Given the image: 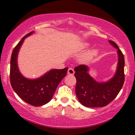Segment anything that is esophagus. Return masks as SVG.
Returning a JSON list of instances; mask_svg holds the SVG:
<instances>
[{
    "instance_id": "esophagus-1",
    "label": "esophagus",
    "mask_w": 135,
    "mask_h": 135,
    "mask_svg": "<svg viewBox=\"0 0 135 135\" xmlns=\"http://www.w3.org/2000/svg\"><path fill=\"white\" fill-rule=\"evenodd\" d=\"M74 73H75V72H74V70L72 69V68H69V70H68V74L69 75H74Z\"/></svg>"
}]
</instances>
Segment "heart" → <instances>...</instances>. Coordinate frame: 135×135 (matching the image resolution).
I'll list each match as a JSON object with an SVG mask.
<instances>
[{
  "label": "heart",
  "mask_w": 135,
  "mask_h": 135,
  "mask_svg": "<svg viewBox=\"0 0 135 135\" xmlns=\"http://www.w3.org/2000/svg\"><path fill=\"white\" fill-rule=\"evenodd\" d=\"M88 44H86V46H88ZM97 52H98V50H97V49L92 51L91 52H89L88 54H86V56H85L84 59H86V60H90L91 58H92L94 56L97 55Z\"/></svg>",
  "instance_id": "heart-1"
}]
</instances>
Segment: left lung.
I'll use <instances>...</instances> for the list:
<instances>
[{
  "label": "left lung",
  "mask_w": 135,
  "mask_h": 135,
  "mask_svg": "<svg viewBox=\"0 0 135 135\" xmlns=\"http://www.w3.org/2000/svg\"><path fill=\"white\" fill-rule=\"evenodd\" d=\"M117 49L119 61L117 72L109 81L98 83L88 73V68L80 65L74 69L77 80L75 93L79 101L86 107H102L112 102L120 92L124 83V58L115 42L108 41Z\"/></svg>",
  "instance_id": "obj_1"
}]
</instances>
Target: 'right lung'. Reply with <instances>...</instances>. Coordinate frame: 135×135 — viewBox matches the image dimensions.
Listing matches in <instances>:
<instances>
[{"label":"right lung","mask_w":135,"mask_h":135,"mask_svg":"<svg viewBox=\"0 0 135 135\" xmlns=\"http://www.w3.org/2000/svg\"><path fill=\"white\" fill-rule=\"evenodd\" d=\"M32 33L31 32L23 37L14 48L11 58L10 82L14 91L23 101L33 106L39 107L51 100L58 84L66 76L68 68L51 70L37 79L25 78L18 70L17 56L25 38Z\"/></svg>","instance_id":"add662e5"}]
</instances>
